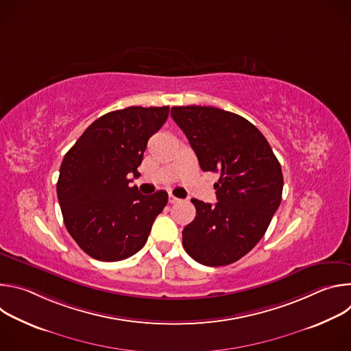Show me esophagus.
Segmentation results:
<instances>
[{
	"label": "esophagus",
	"instance_id": "34e87169",
	"mask_svg": "<svg viewBox=\"0 0 351 351\" xmlns=\"http://www.w3.org/2000/svg\"><path fill=\"white\" fill-rule=\"evenodd\" d=\"M168 199H169L171 204H175V203H179V202H180V198L175 197L173 194H169V195H168Z\"/></svg>",
	"mask_w": 351,
	"mask_h": 351
}]
</instances>
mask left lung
I'll use <instances>...</instances> for the list:
<instances>
[{
	"mask_svg": "<svg viewBox=\"0 0 351 351\" xmlns=\"http://www.w3.org/2000/svg\"><path fill=\"white\" fill-rule=\"evenodd\" d=\"M199 168L219 172L215 206L193 198L195 218L183 234L186 253L207 267L229 265L265 234L283 189L282 168L263 133L243 117L214 107H172Z\"/></svg>",
	"mask_w": 351,
	"mask_h": 351,
	"instance_id": "obj_1",
	"label": "left lung"
}]
</instances>
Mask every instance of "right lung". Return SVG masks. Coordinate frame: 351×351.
Segmentation results:
<instances>
[{"mask_svg": "<svg viewBox=\"0 0 351 351\" xmlns=\"http://www.w3.org/2000/svg\"><path fill=\"white\" fill-rule=\"evenodd\" d=\"M169 107H129L94 121L65 154L57 183L64 223L98 261L132 257L147 241L168 193L144 195L138 178L147 141L165 123Z\"/></svg>", "mask_w": 351, "mask_h": 351, "instance_id": "right-lung-1", "label": "right lung"}]
</instances>
